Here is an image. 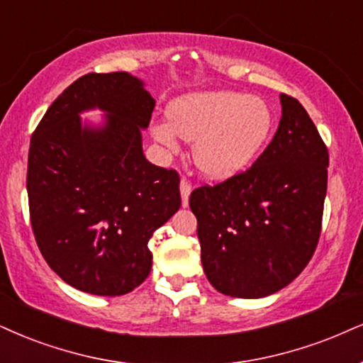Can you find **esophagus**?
I'll use <instances>...</instances> for the list:
<instances>
[{"label":"esophagus","instance_id":"esophagus-1","mask_svg":"<svg viewBox=\"0 0 363 363\" xmlns=\"http://www.w3.org/2000/svg\"><path fill=\"white\" fill-rule=\"evenodd\" d=\"M190 191H191V183L186 180V178H182V182H180V194H182L183 207H186V205H189Z\"/></svg>","mask_w":363,"mask_h":363}]
</instances>
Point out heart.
Returning <instances> with one entry per match:
<instances>
[{"label": "heart", "instance_id": "b5f03b06", "mask_svg": "<svg viewBox=\"0 0 363 363\" xmlns=\"http://www.w3.org/2000/svg\"><path fill=\"white\" fill-rule=\"evenodd\" d=\"M168 123L155 124L153 138L177 150V136L194 143L196 167L210 177H229L247 167L272 129L269 106L237 92L191 94L168 107Z\"/></svg>", "mask_w": 363, "mask_h": 363}]
</instances>
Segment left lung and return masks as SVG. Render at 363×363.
<instances>
[{"mask_svg": "<svg viewBox=\"0 0 363 363\" xmlns=\"http://www.w3.org/2000/svg\"><path fill=\"white\" fill-rule=\"evenodd\" d=\"M279 128L245 172L190 195L210 284L264 298L306 267L321 234L328 147L298 99L281 94Z\"/></svg>", "mask_w": 363, "mask_h": 363, "instance_id": "8db88e82", "label": "left lung"}]
</instances>
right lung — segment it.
<instances>
[{"label":"right lung","instance_id":"right-lung-1","mask_svg":"<svg viewBox=\"0 0 363 363\" xmlns=\"http://www.w3.org/2000/svg\"><path fill=\"white\" fill-rule=\"evenodd\" d=\"M99 106L104 128L78 114ZM155 99L128 72L86 74L48 107L28 151L30 222L45 261L97 296L133 291L151 271L147 242L180 208V177L143 155Z\"/></svg>","mask_w":363,"mask_h":363}]
</instances>
